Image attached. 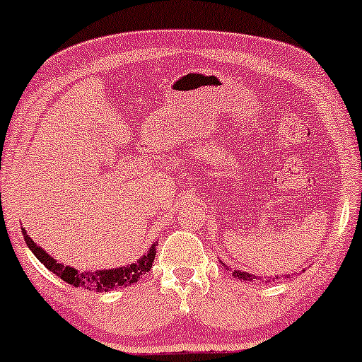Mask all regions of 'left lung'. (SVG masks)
Instances as JSON below:
<instances>
[{
	"instance_id": "obj_1",
	"label": "left lung",
	"mask_w": 362,
	"mask_h": 362,
	"mask_svg": "<svg viewBox=\"0 0 362 362\" xmlns=\"http://www.w3.org/2000/svg\"><path fill=\"white\" fill-rule=\"evenodd\" d=\"M233 276L238 277V279H243V281H253V279H257V276H253V274L242 272V271H235Z\"/></svg>"
}]
</instances>
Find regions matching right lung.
I'll return each instance as SVG.
<instances>
[{"instance_id":"add662e5","label":"right lung","mask_w":362,"mask_h":362,"mask_svg":"<svg viewBox=\"0 0 362 362\" xmlns=\"http://www.w3.org/2000/svg\"><path fill=\"white\" fill-rule=\"evenodd\" d=\"M22 233L27 247L30 248L32 253L40 260V264H44L49 271L56 274L57 277H61V279L68 282V284L74 286V288H85L88 291H97V293H107V291L110 289L124 288V286H131L134 284V282H138L141 276L149 272L156 255V243H153L146 255L141 257V259L138 262H134V264L126 265V267L81 272L78 271V269L69 267V265H62L56 259H52L44 248H40L39 245L27 235L25 228H22Z\"/></svg>"}]
</instances>
